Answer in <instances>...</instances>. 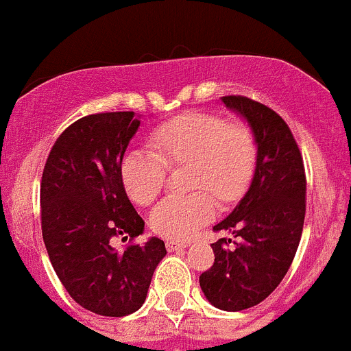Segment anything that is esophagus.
<instances>
[{
    "instance_id": "obj_1",
    "label": "esophagus",
    "mask_w": 351,
    "mask_h": 351,
    "mask_svg": "<svg viewBox=\"0 0 351 351\" xmlns=\"http://www.w3.org/2000/svg\"><path fill=\"white\" fill-rule=\"evenodd\" d=\"M187 244H189V242H186V241H167V251L169 252H172V251H177V249H184V247H187Z\"/></svg>"
}]
</instances>
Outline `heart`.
<instances>
[{
  "instance_id": "b5f03b06",
  "label": "heart",
  "mask_w": 351,
  "mask_h": 351,
  "mask_svg": "<svg viewBox=\"0 0 351 351\" xmlns=\"http://www.w3.org/2000/svg\"><path fill=\"white\" fill-rule=\"evenodd\" d=\"M154 150H131L121 162L128 196L150 204L164 187L169 167L189 164L193 193L171 194L150 213L155 234L187 239L217 213V199L237 201L247 191L258 164L254 131L242 121L191 112L162 124L152 134Z\"/></svg>"
}]
</instances>
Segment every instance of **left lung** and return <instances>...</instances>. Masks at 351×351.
<instances>
[{"mask_svg":"<svg viewBox=\"0 0 351 351\" xmlns=\"http://www.w3.org/2000/svg\"><path fill=\"white\" fill-rule=\"evenodd\" d=\"M221 102L247 119L258 141L252 182L235 210L215 225L237 237L211 244L215 263L201 273L204 297L221 311H244L265 300L289 271L305 218V169L289 124L268 106L244 95Z\"/></svg>","mask_w":351,"mask_h":351,"instance_id":"obj_1","label":"left lung"}]
</instances>
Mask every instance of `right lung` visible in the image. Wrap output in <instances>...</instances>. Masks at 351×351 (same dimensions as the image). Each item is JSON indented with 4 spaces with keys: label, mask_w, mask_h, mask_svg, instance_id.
Returning a JSON list of instances; mask_svg holds the SVG:
<instances>
[{
    "label": "right lung",
    "mask_w": 351,
    "mask_h": 351,
    "mask_svg": "<svg viewBox=\"0 0 351 351\" xmlns=\"http://www.w3.org/2000/svg\"><path fill=\"white\" fill-rule=\"evenodd\" d=\"M140 128L134 112L90 114L53 145L40 180V225L51 265L76 304L107 317L143 305L165 251L152 237L134 244L145 221L128 199L121 162ZM117 238L130 244L117 252Z\"/></svg>",
    "instance_id": "1"
}]
</instances>
